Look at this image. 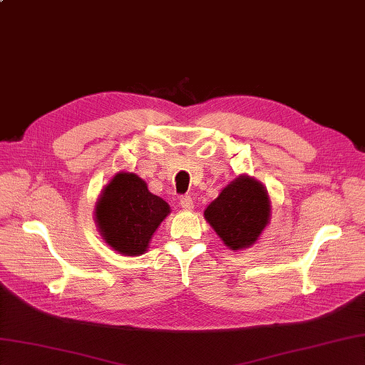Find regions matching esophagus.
<instances>
[{
    "instance_id": "esophagus-1",
    "label": "esophagus",
    "mask_w": 365,
    "mask_h": 365,
    "mask_svg": "<svg viewBox=\"0 0 365 365\" xmlns=\"http://www.w3.org/2000/svg\"><path fill=\"white\" fill-rule=\"evenodd\" d=\"M180 204H181V207L184 210H192L193 209V200H192L190 195H184V197H181Z\"/></svg>"
}]
</instances>
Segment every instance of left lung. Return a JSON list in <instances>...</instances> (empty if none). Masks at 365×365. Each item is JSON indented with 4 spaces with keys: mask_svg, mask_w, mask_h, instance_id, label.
Segmentation results:
<instances>
[{
    "mask_svg": "<svg viewBox=\"0 0 365 365\" xmlns=\"http://www.w3.org/2000/svg\"><path fill=\"white\" fill-rule=\"evenodd\" d=\"M269 197L264 187L240 176L209 204L204 217L230 250H242L255 243L269 220Z\"/></svg>",
    "mask_w": 365,
    "mask_h": 365,
    "instance_id": "1",
    "label": "left lung"
}]
</instances>
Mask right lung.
<instances>
[{
  "instance_id": "1",
  "label": "right lung",
  "mask_w": 365,
  "mask_h": 365,
  "mask_svg": "<svg viewBox=\"0 0 365 365\" xmlns=\"http://www.w3.org/2000/svg\"><path fill=\"white\" fill-rule=\"evenodd\" d=\"M168 212V204L150 193L139 176L118 173L97 202L96 221L113 250L139 255L147 251L150 238Z\"/></svg>"
}]
</instances>
